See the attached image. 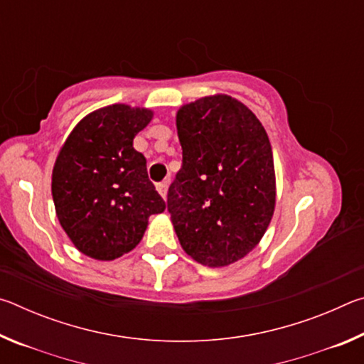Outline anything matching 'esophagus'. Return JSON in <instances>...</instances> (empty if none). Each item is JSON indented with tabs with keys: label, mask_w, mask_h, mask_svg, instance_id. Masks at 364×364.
<instances>
[{
	"label": "esophagus",
	"mask_w": 364,
	"mask_h": 364,
	"mask_svg": "<svg viewBox=\"0 0 364 364\" xmlns=\"http://www.w3.org/2000/svg\"><path fill=\"white\" fill-rule=\"evenodd\" d=\"M157 191L159 194L164 197V199H167V191H168V181H162L157 184Z\"/></svg>",
	"instance_id": "obj_1"
}]
</instances>
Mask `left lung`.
Returning <instances> with one entry per match:
<instances>
[{"mask_svg": "<svg viewBox=\"0 0 364 364\" xmlns=\"http://www.w3.org/2000/svg\"><path fill=\"white\" fill-rule=\"evenodd\" d=\"M183 165L167 207L183 250L218 268L260 242L276 204L273 151L260 120L226 95L200 97L176 114Z\"/></svg>", "mask_w": 364, "mask_h": 364, "instance_id": "8db88e82", "label": "left lung"}]
</instances>
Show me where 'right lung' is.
Returning <instances> with one entry per match:
<instances>
[{
    "label": "right lung",
    "mask_w": 364,
    "mask_h": 364,
    "mask_svg": "<svg viewBox=\"0 0 364 364\" xmlns=\"http://www.w3.org/2000/svg\"><path fill=\"white\" fill-rule=\"evenodd\" d=\"M152 110L127 104L97 109L78 122L53 168V200L73 245L96 260H114L143 239L147 220L165 202L147 176L133 139Z\"/></svg>",
    "instance_id": "1"
}]
</instances>
